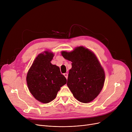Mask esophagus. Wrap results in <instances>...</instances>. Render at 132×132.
<instances>
[{
	"label": "esophagus",
	"mask_w": 132,
	"mask_h": 132,
	"mask_svg": "<svg viewBox=\"0 0 132 132\" xmlns=\"http://www.w3.org/2000/svg\"><path fill=\"white\" fill-rule=\"evenodd\" d=\"M64 75L65 76V78H66V79H67V78H68V74H67V73H65V74H64Z\"/></svg>",
	"instance_id": "esophagus-1"
}]
</instances>
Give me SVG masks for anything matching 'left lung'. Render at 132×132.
<instances>
[{
	"label": "left lung",
	"mask_w": 132,
	"mask_h": 132,
	"mask_svg": "<svg viewBox=\"0 0 132 132\" xmlns=\"http://www.w3.org/2000/svg\"><path fill=\"white\" fill-rule=\"evenodd\" d=\"M63 57L72 62L67 85L74 97L88 103L97 96L103 87L105 72L96 55L84 46L71 52L62 51Z\"/></svg>",
	"instance_id": "left-lung-1"
}]
</instances>
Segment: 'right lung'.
Listing matches in <instances>:
<instances>
[{"label":"right lung","instance_id":"1","mask_svg":"<svg viewBox=\"0 0 132 132\" xmlns=\"http://www.w3.org/2000/svg\"><path fill=\"white\" fill-rule=\"evenodd\" d=\"M54 54L45 51L34 60L27 75V84L35 98L43 103L53 101L67 80L61 74L58 66L51 61Z\"/></svg>","mask_w":132,"mask_h":132}]
</instances>
